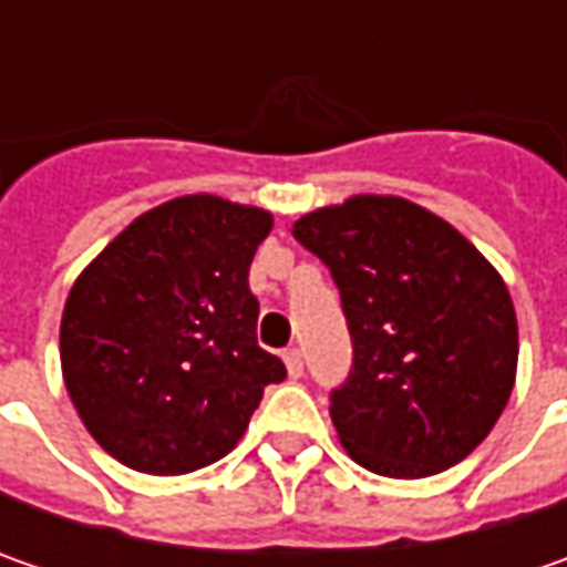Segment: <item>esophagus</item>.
Here are the masks:
<instances>
[{
	"instance_id": "34e87169",
	"label": "esophagus",
	"mask_w": 567,
	"mask_h": 567,
	"mask_svg": "<svg viewBox=\"0 0 567 567\" xmlns=\"http://www.w3.org/2000/svg\"><path fill=\"white\" fill-rule=\"evenodd\" d=\"M284 362H287V372H290V379H299L302 375V353L290 347V350H284Z\"/></svg>"
}]
</instances>
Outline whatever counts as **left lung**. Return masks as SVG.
<instances>
[{"mask_svg":"<svg viewBox=\"0 0 567 567\" xmlns=\"http://www.w3.org/2000/svg\"><path fill=\"white\" fill-rule=\"evenodd\" d=\"M293 236L334 277L353 369L331 391L347 454L379 476L454 467L498 423L517 372L502 274L447 220L398 195H353Z\"/></svg>","mask_w":567,"mask_h":567,"instance_id":"8db88e82","label":"left lung"}]
</instances>
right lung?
Instances as JSON below:
<instances>
[{"label":"right lung","mask_w":567,"mask_h":567,"mask_svg":"<svg viewBox=\"0 0 567 567\" xmlns=\"http://www.w3.org/2000/svg\"><path fill=\"white\" fill-rule=\"evenodd\" d=\"M274 217L183 195L135 217L65 299L59 357L84 429L120 464L179 476L229 454L284 362L258 347L249 265Z\"/></svg>","instance_id":"add662e5"}]
</instances>
